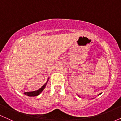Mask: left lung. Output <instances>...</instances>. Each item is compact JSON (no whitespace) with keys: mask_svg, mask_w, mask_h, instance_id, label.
<instances>
[{"mask_svg":"<svg viewBox=\"0 0 121 121\" xmlns=\"http://www.w3.org/2000/svg\"><path fill=\"white\" fill-rule=\"evenodd\" d=\"M102 94V93H100V94H98V95H100V94ZM78 96H79V95H78ZM79 97H80V96H79Z\"/></svg>","mask_w":121,"mask_h":121,"instance_id":"left-lung-1","label":"left lung"}]
</instances>
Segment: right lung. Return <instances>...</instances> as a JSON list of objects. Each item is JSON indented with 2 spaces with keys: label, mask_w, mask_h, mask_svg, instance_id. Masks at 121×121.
Segmentation results:
<instances>
[{
  "label": "right lung",
  "mask_w": 121,
  "mask_h": 121,
  "mask_svg": "<svg viewBox=\"0 0 121 121\" xmlns=\"http://www.w3.org/2000/svg\"><path fill=\"white\" fill-rule=\"evenodd\" d=\"M49 78H48V80L47 82H46V83L43 85V86H42L41 88H40L39 89V90H36V91H32V92H24V94L26 95H27V96H38V95H39V94H41V92H42V91H43V90H44V88H45L46 86V84H47V82H48L49 80Z\"/></svg>",
  "instance_id": "obj_1"
}]
</instances>
